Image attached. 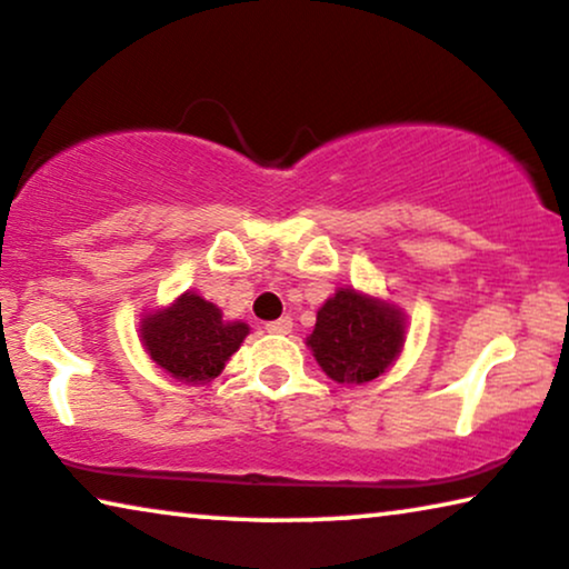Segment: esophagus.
<instances>
[{"instance_id":"obj_1","label":"esophagus","mask_w":569,"mask_h":569,"mask_svg":"<svg viewBox=\"0 0 569 569\" xmlns=\"http://www.w3.org/2000/svg\"><path fill=\"white\" fill-rule=\"evenodd\" d=\"M266 330L273 332V335H288V332L293 330V319L291 317H281V319H276V322L266 325Z\"/></svg>"}]
</instances>
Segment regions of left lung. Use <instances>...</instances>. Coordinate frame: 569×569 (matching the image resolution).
<instances>
[{"mask_svg": "<svg viewBox=\"0 0 569 569\" xmlns=\"http://www.w3.org/2000/svg\"><path fill=\"white\" fill-rule=\"evenodd\" d=\"M407 317L395 301L342 286L317 311L307 346L338 383L379 379L402 353Z\"/></svg>", "mask_w": 569, "mask_h": 569, "instance_id": "1", "label": "left lung"}]
</instances>
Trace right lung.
I'll use <instances>...</instances> for the list:
<instances>
[{"label": "right lung", "instance_id": "right-lung-1", "mask_svg": "<svg viewBox=\"0 0 569 569\" xmlns=\"http://www.w3.org/2000/svg\"><path fill=\"white\" fill-rule=\"evenodd\" d=\"M250 325L229 322L213 301L196 291L180 293L167 307L143 311L139 338L147 356L182 383H208L237 353Z\"/></svg>", "mask_w": 569, "mask_h": 569}]
</instances>
